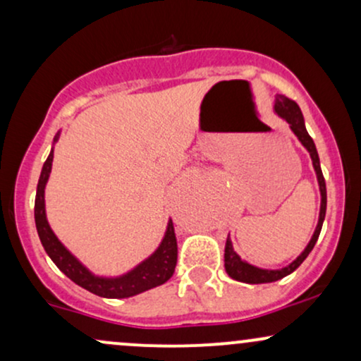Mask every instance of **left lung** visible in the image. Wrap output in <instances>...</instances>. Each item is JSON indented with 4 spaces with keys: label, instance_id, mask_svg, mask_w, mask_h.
I'll use <instances>...</instances> for the list:
<instances>
[{
    "label": "left lung",
    "instance_id": "left-lung-1",
    "mask_svg": "<svg viewBox=\"0 0 361 361\" xmlns=\"http://www.w3.org/2000/svg\"><path fill=\"white\" fill-rule=\"evenodd\" d=\"M273 111L288 123L290 130L293 132V135L299 139V142L305 147V151L309 152L310 161H312V168L314 171H316L319 192H321V209H319L317 226L316 229H314V234L312 238H310V241L307 243V246L304 247V251H302L300 255L292 261V263H288L287 267L283 268H275V270H271V268H259L256 267V264L247 263L246 259H243L241 256L234 251L233 241H231V238L227 235L226 250H224V267H226L227 275H229L233 280L243 281V283H251V285L271 283V281L283 279V276H287L292 271H295L297 268L304 263V259L307 258L309 252L312 251V247L316 246L317 238L322 229V222H324V217H326V205H327L326 181L321 171V161H319L316 144H314L312 137L309 135L307 128H305L304 115H302L299 105H297L293 100H288V98L283 97V94H279V97L275 98V102H273Z\"/></svg>",
    "mask_w": 361,
    "mask_h": 361
}]
</instances>
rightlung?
<instances>
[{
  "instance_id": "obj_1",
  "label": "right lung",
  "mask_w": 361,
  "mask_h": 361,
  "mask_svg": "<svg viewBox=\"0 0 361 361\" xmlns=\"http://www.w3.org/2000/svg\"><path fill=\"white\" fill-rule=\"evenodd\" d=\"M59 137L61 130H57V134L54 135L51 152H49L47 159H45L42 166V171H40L35 195L37 233H39L40 243H42L49 258H51L54 263H56V267L59 268L68 279H71L74 283L80 285V287L88 290L91 293H94V295L105 297V299H127V297H134L137 295V293L146 292V290H151L166 283V281L173 276V273H175L178 258L176 235L171 219L168 221L163 239H161L159 246L156 247L154 252H151L146 259H142L139 264H135L132 270L122 273V275L118 276L94 275V273L88 270V268H86L85 264H82L81 261L59 241V238L54 234L51 224L47 221V214H45V186H47L49 176H51L52 171L54 146H56Z\"/></svg>"
}]
</instances>
